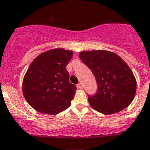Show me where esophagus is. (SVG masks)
I'll list each match as a JSON object with an SVG mask.
<instances>
[{
  "label": "esophagus",
  "instance_id": "esophagus-1",
  "mask_svg": "<svg viewBox=\"0 0 150 150\" xmlns=\"http://www.w3.org/2000/svg\"><path fill=\"white\" fill-rule=\"evenodd\" d=\"M77 88H79V89H81V88H83V85L81 83H79V84H77Z\"/></svg>",
  "mask_w": 150,
  "mask_h": 150
}]
</instances>
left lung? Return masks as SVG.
<instances>
[{
	"label": "left lung",
	"instance_id": "8db88e82",
	"mask_svg": "<svg viewBox=\"0 0 150 150\" xmlns=\"http://www.w3.org/2000/svg\"><path fill=\"white\" fill-rule=\"evenodd\" d=\"M79 56L93 72L98 84L97 93L88 97L91 107L110 115L129 106L136 94L137 81L129 66L119 56L104 50H84Z\"/></svg>",
	"mask_w": 150,
	"mask_h": 150
}]
</instances>
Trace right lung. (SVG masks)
Segmentation results:
<instances>
[{
  "label": "right lung",
  "instance_id": "right-lung-1",
  "mask_svg": "<svg viewBox=\"0 0 150 150\" xmlns=\"http://www.w3.org/2000/svg\"><path fill=\"white\" fill-rule=\"evenodd\" d=\"M73 52L54 48L39 54L30 64L23 81L25 99L33 109L57 115L69 107L76 86L69 82L66 70Z\"/></svg>",
  "mask_w": 150,
  "mask_h": 150
}]
</instances>
